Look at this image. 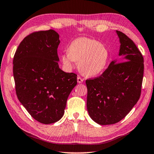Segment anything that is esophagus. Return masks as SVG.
<instances>
[{"label":"esophagus","mask_w":154,"mask_h":154,"mask_svg":"<svg viewBox=\"0 0 154 154\" xmlns=\"http://www.w3.org/2000/svg\"><path fill=\"white\" fill-rule=\"evenodd\" d=\"M77 82H79V83H82V82H83V79H81L80 76H78L77 77Z\"/></svg>","instance_id":"obj_1"}]
</instances>
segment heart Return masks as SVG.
<instances>
[{
	"label": "heart",
	"mask_w": 154,
	"mask_h": 154,
	"mask_svg": "<svg viewBox=\"0 0 154 154\" xmlns=\"http://www.w3.org/2000/svg\"><path fill=\"white\" fill-rule=\"evenodd\" d=\"M110 58V52L104 44L97 40L79 37L68 46L67 53H62L61 61L64 67L72 69L74 62L82 74L96 76L103 72Z\"/></svg>",
	"instance_id": "b5f03b06"
}]
</instances>
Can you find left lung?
Returning a JSON list of instances; mask_svg holds the SVG:
<instances>
[{
  "label": "left lung",
  "mask_w": 154,
  "mask_h": 154,
  "mask_svg": "<svg viewBox=\"0 0 154 154\" xmlns=\"http://www.w3.org/2000/svg\"><path fill=\"white\" fill-rule=\"evenodd\" d=\"M116 32L121 44L119 55L122 58L111 62L100 76L86 80L89 115L100 125L121 121L137 103L141 94L143 57L128 36L120 31Z\"/></svg>",
  "instance_id": "obj_1"
}]
</instances>
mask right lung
Wrapping results in <instances>:
<instances>
[{
    "instance_id": "add662e5",
    "label": "right lung",
    "mask_w": 154,
    "mask_h": 154,
    "mask_svg": "<svg viewBox=\"0 0 154 154\" xmlns=\"http://www.w3.org/2000/svg\"><path fill=\"white\" fill-rule=\"evenodd\" d=\"M58 33L32 32L23 39L13 60L18 99L37 122L49 124L63 116L66 101L77 84V75L58 65Z\"/></svg>"
}]
</instances>
